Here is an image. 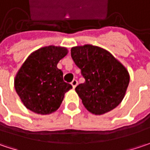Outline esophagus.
<instances>
[{
	"label": "esophagus",
	"mask_w": 150,
	"mask_h": 150,
	"mask_svg": "<svg viewBox=\"0 0 150 150\" xmlns=\"http://www.w3.org/2000/svg\"><path fill=\"white\" fill-rule=\"evenodd\" d=\"M77 84H78V81L75 80V79H74L72 81H71V85H72V86H73V88H75V86H77Z\"/></svg>",
	"instance_id": "34e87169"
}]
</instances>
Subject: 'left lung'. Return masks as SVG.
I'll return each instance as SVG.
<instances>
[{
  "label": "left lung",
  "mask_w": 150,
  "mask_h": 150,
  "mask_svg": "<svg viewBox=\"0 0 150 150\" xmlns=\"http://www.w3.org/2000/svg\"><path fill=\"white\" fill-rule=\"evenodd\" d=\"M71 57L85 79L75 87L85 108L103 115L117 107L130 81L127 69L108 51L93 45L72 47Z\"/></svg>",
  "instance_id": "8db88e82"
}]
</instances>
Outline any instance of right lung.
<instances>
[{
  "mask_svg": "<svg viewBox=\"0 0 150 150\" xmlns=\"http://www.w3.org/2000/svg\"><path fill=\"white\" fill-rule=\"evenodd\" d=\"M65 47L49 46L34 52L25 60L15 77V90L24 106L31 111L48 115L60 107L64 93L72 88L57 69L66 56Z\"/></svg>",
  "mask_w": 150,
  "mask_h": 150,
  "instance_id": "add662e5",
  "label": "right lung"
}]
</instances>
